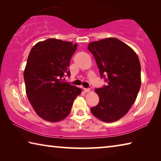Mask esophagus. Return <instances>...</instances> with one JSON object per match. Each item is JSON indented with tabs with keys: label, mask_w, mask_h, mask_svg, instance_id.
Masks as SVG:
<instances>
[{
	"label": "esophagus",
	"mask_w": 161,
	"mask_h": 161,
	"mask_svg": "<svg viewBox=\"0 0 161 161\" xmlns=\"http://www.w3.org/2000/svg\"><path fill=\"white\" fill-rule=\"evenodd\" d=\"M83 91L85 92H88L91 91V90H90V88H83Z\"/></svg>",
	"instance_id": "1"
}]
</instances>
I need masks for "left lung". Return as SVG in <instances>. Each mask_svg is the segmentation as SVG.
<instances>
[{
	"instance_id": "8db88e82",
	"label": "left lung",
	"mask_w": 161,
	"mask_h": 161,
	"mask_svg": "<svg viewBox=\"0 0 161 161\" xmlns=\"http://www.w3.org/2000/svg\"><path fill=\"white\" fill-rule=\"evenodd\" d=\"M88 49L94 56L100 76H107L108 83L95 90L100 101L91 111L103 122H115L127 113L139 93L142 84L139 57L130 47L114 37L91 42Z\"/></svg>"
}]
</instances>
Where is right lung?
<instances>
[{
	"mask_svg": "<svg viewBox=\"0 0 161 161\" xmlns=\"http://www.w3.org/2000/svg\"><path fill=\"white\" fill-rule=\"evenodd\" d=\"M77 44L50 38L31 49L24 70L26 94L39 117L50 122L64 119L82 89L64 82Z\"/></svg>",
	"mask_w": 161,
	"mask_h": 161,
	"instance_id": "right-lung-1",
	"label": "right lung"
}]
</instances>
